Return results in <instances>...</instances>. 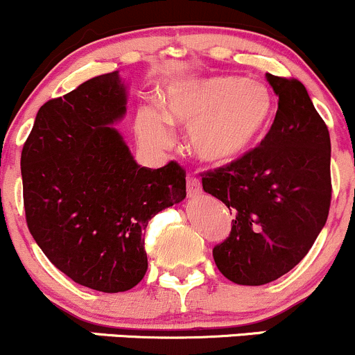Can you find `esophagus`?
<instances>
[{"label":"esophagus","instance_id":"1","mask_svg":"<svg viewBox=\"0 0 355 355\" xmlns=\"http://www.w3.org/2000/svg\"><path fill=\"white\" fill-rule=\"evenodd\" d=\"M202 192V187H200V182L197 178L189 177L187 178V196L189 197H197Z\"/></svg>","mask_w":355,"mask_h":355}]
</instances>
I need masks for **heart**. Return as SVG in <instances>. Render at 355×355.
<instances>
[{
    "label": "heart",
    "mask_w": 355,
    "mask_h": 355,
    "mask_svg": "<svg viewBox=\"0 0 355 355\" xmlns=\"http://www.w3.org/2000/svg\"><path fill=\"white\" fill-rule=\"evenodd\" d=\"M159 109L139 107L136 130L148 146H170V125L189 130V149L202 162L227 166L241 162L268 136L277 102L267 87L245 78L182 80L159 92Z\"/></svg>",
    "instance_id": "1"
}]
</instances>
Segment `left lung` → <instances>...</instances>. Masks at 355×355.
<instances>
[{"instance_id":"8db88e82","label":"left lung","mask_w":355,"mask_h":355,"mask_svg":"<svg viewBox=\"0 0 355 355\" xmlns=\"http://www.w3.org/2000/svg\"><path fill=\"white\" fill-rule=\"evenodd\" d=\"M279 96L274 128L241 162L200 173L234 219L216 245L219 272L262 286L294 268L325 226L331 200L330 134L301 81L267 73Z\"/></svg>"}]
</instances>
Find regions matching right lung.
<instances>
[{"instance_id":"right-lung-1","label":"right lung","mask_w":355,"mask_h":355,"mask_svg":"<svg viewBox=\"0 0 355 355\" xmlns=\"http://www.w3.org/2000/svg\"><path fill=\"white\" fill-rule=\"evenodd\" d=\"M125 114L119 71L85 81L37 112L21 149L27 226L47 259L76 284L122 293L148 270L143 231L185 199L177 162H134L112 124Z\"/></svg>"}]
</instances>
